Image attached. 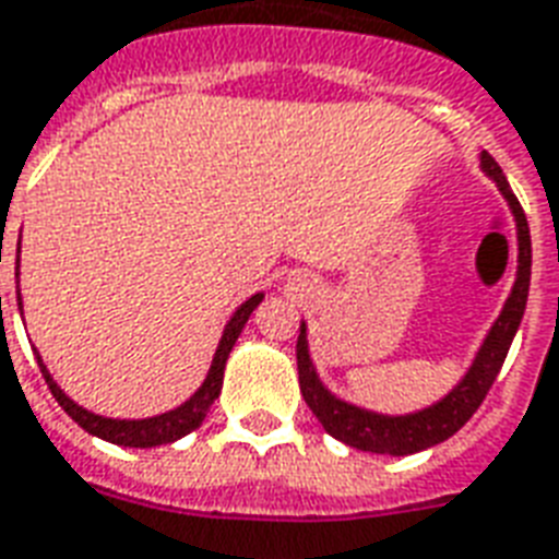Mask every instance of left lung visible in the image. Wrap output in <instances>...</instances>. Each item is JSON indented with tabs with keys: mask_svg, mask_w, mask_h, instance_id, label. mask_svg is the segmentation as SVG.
<instances>
[{
	"mask_svg": "<svg viewBox=\"0 0 559 559\" xmlns=\"http://www.w3.org/2000/svg\"><path fill=\"white\" fill-rule=\"evenodd\" d=\"M480 169L498 187V193L504 195L507 207L513 213V223H516V281H513L504 308H501L496 322L489 325L487 336H484V343L472 357L463 378L442 395L440 402L413 413H378L331 393L319 378L313 357H310L308 322H301V334H298L296 343L298 386H301V395H305L313 416L322 421V428L334 440L346 442L352 449L372 451V454L404 457V454H416V451L431 449V445H440L449 437H454L472 419V413L478 411L480 402L487 399L489 386L496 381L498 369L504 364L510 343H513V336L522 325V317H525L527 287H531V231H527L525 211L507 185L501 166L487 152H480Z\"/></svg>",
	"mask_w": 559,
	"mask_h": 559,
	"instance_id": "8db88e82",
	"label": "left lung"
}]
</instances>
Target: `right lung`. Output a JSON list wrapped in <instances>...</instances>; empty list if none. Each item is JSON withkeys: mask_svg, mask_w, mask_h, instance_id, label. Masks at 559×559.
<instances>
[{"mask_svg": "<svg viewBox=\"0 0 559 559\" xmlns=\"http://www.w3.org/2000/svg\"><path fill=\"white\" fill-rule=\"evenodd\" d=\"M261 301L263 293H254V296L242 301L240 308L234 310L223 336H219V346L213 352L211 369L204 374L202 386H199L185 404H178V407H173V411L166 413H157V416H148V419H110V416H99V413L81 407V404L72 402L70 395L58 386V381H55L52 372L46 369L37 348H34V357H37V366H40L43 378H46L49 390H52L55 402L61 404L63 411L70 413L72 419L79 421L84 431L93 433V437H99V440L105 442H114V445H126V449H155V445H166V442L181 440V437H187V433L195 431V428L202 425L207 411H211V404L219 399V390H223L225 360H228L234 343H237V336H240V331L246 328V322H249L251 310L258 308ZM16 305L23 308V296H20V240H16Z\"/></svg>", "mask_w": 559, "mask_h": 559, "instance_id": "add662e5", "label": "right lung"}]
</instances>
